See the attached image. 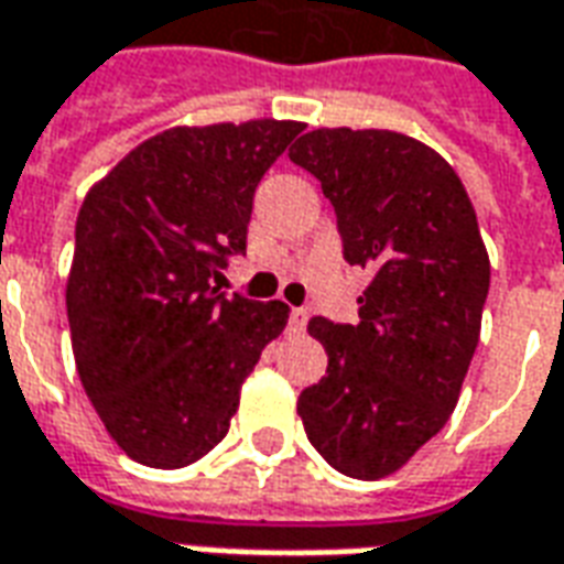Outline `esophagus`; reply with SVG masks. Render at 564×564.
Here are the masks:
<instances>
[{"mask_svg": "<svg viewBox=\"0 0 564 564\" xmlns=\"http://www.w3.org/2000/svg\"><path fill=\"white\" fill-rule=\"evenodd\" d=\"M305 326H307V311L305 307H293V311H290V329L305 332Z\"/></svg>", "mask_w": 564, "mask_h": 564, "instance_id": "obj_1", "label": "esophagus"}]
</instances>
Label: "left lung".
I'll list each match as a JSON object with an SVG mask.
<instances>
[{"mask_svg":"<svg viewBox=\"0 0 564 564\" xmlns=\"http://www.w3.org/2000/svg\"><path fill=\"white\" fill-rule=\"evenodd\" d=\"M329 198L344 259L371 271L359 323L314 317L326 378L299 395L307 441L335 471L378 480L435 437L480 338L489 257L444 156L390 129H314L290 148Z\"/></svg>","mask_w":564,"mask_h":564,"instance_id":"left-lung-1","label":"left lung"}]
</instances>
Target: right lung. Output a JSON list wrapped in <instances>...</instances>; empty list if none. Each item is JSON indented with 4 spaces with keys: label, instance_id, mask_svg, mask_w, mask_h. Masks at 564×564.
<instances>
[{
    "label": "right lung",
    "instance_id": "right-lung-1",
    "mask_svg": "<svg viewBox=\"0 0 564 564\" xmlns=\"http://www.w3.org/2000/svg\"><path fill=\"white\" fill-rule=\"evenodd\" d=\"M293 120L174 127L93 186L66 307L84 392L129 459L184 468L229 432L241 383L286 326L283 302L220 293L247 250L262 174Z\"/></svg>",
    "mask_w": 564,
    "mask_h": 564
}]
</instances>
